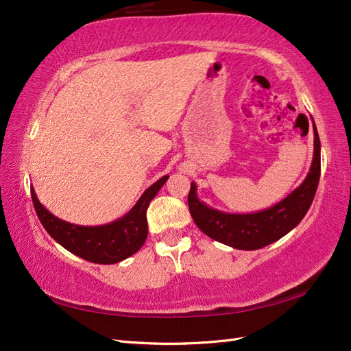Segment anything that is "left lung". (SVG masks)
<instances>
[{
    "instance_id": "8db88e82",
    "label": "left lung",
    "mask_w": 351,
    "mask_h": 351,
    "mask_svg": "<svg viewBox=\"0 0 351 351\" xmlns=\"http://www.w3.org/2000/svg\"><path fill=\"white\" fill-rule=\"evenodd\" d=\"M313 121V119H312ZM313 159L303 183L271 208L250 214H230L210 208L197 197V186L192 182L189 210L200 231L208 237L239 250H256L280 240L290 232L309 210L321 177V142L313 121Z\"/></svg>"
}]
</instances>
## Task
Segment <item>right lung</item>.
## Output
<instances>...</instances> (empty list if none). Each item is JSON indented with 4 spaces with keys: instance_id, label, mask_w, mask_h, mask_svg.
Returning <instances> with one entry per match:
<instances>
[{
    "instance_id": "1",
    "label": "right lung",
    "mask_w": 351,
    "mask_h": 351,
    "mask_svg": "<svg viewBox=\"0 0 351 351\" xmlns=\"http://www.w3.org/2000/svg\"><path fill=\"white\" fill-rule=\"evenodd\" d=\"M168 177L164 176L147 187L125 215L108 224L95 227L77 226L60 219L40 204L34 186L30 187V193L40 224L58 244L84 261L111 265L130 258L143 246L147 237V206Z\"/></svg>"
}]
</instances>
